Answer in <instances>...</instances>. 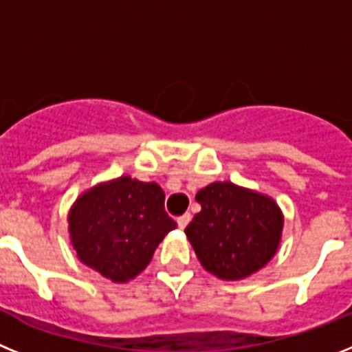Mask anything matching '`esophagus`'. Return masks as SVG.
Returning a JSON list of instances; mask_svg holds the SVG:
<instances>
[{
    "instance_id": "esophagus-1",
    "label": "esophagus",
    "mask_w": 352,
    "mask_h": 352,
    "mask_svg": "<svg viewBox=\"0 0 352 352\" xmlns=\"http://www.w3.org/2000/svg\"><path fill=\"white\" fill-rule=\"evenodd\" d=\"M188 222H190V213H183L182 217H178L179 229H185V227L188 226Z\"/></svg>"
}]
</instances>
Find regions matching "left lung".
<instances>
[{"mask_svg":"<svg viewBox=\"0 0 352 352\" xmlns=\"http://www.w3.org/2000/svg\"><path fill=\"white\" fill-rule=\"evenodd\" d=\"M195 201L201 211L185 234L208 272L239 280L275 256L284 219L273 199L217 182L201 188Z\"/></svg>","mask_w":352,"mask_h":352,"instance_id":"8db88e82","label":"left lung"}]
</instances>
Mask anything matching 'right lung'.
Masks as SVG:
<instances>
[{
    "label": "right lung",
    "mask_w": 352,
    "mask_h": 352,
    "mask_svg": "<svg viewBox=\"0 0 352 352\" xmlns=\"http://www.w3.org/2000/svg\"><path fill=\"white\" fill-rule=\"evenodd\" d=\"M164 201L160 185L130 176L80 195L68 214L79 259L113 282L139 275L164 236L178 226L166 213Z\"/></svg>",
    "instance_id": "add662e5"
}]
</instances>
